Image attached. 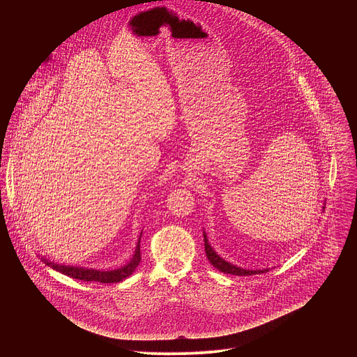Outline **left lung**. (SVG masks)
<instances>
[{
	"label": "left lung",
	"instance_id": "obj_1",
	"mask_svg": "<svg viewBox=\"0 0 357 357\" xmlns=\"http://www.w3.org/2000/svg\"><path fill=\"white\" fill-rule=\"evenodd\" d=\"M322 209H325V205L322 206ZM203 240H205V251H206V256H208V260L212 263V266L215 268H218L219 271L225 273V274H233V275H254V274H263V273H267L268 268H264V270H245V268H241V267H237L229 261H226L225 259H222L219 254L213 250V247L209 244V240H208V234L206 231H203Z\"/></svg>",
	"mask_w": 357,
	"mask_h": 357
}]
</instances>
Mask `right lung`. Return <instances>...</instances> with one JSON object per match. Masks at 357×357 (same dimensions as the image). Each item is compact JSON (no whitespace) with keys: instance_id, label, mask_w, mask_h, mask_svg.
<instances>
[{"instance_id":"1","label":"right lung","mask_w":357,"mask_h":357,"mask_svg":"<svg viewBox=\"0 0 357 357\" xmlns=\"http://www.w3.org/2000/svg\"><path fill=\"white\" fill-rule=\"evenodd\" d=\"M142 234V233H141ZM141 234L135 247V251L132 254L131 260L120 267V268H114V270H94V268H84V267H77V266H65V264H56L54 261H50L47 259H45L43 256H40V260L50 268H54L68 277L76 278V280H82V281H96V282H103V284H113V282H120L123 280H126L127 277H130L134 270L138 267L139 261H141V251H139V241H141Z\"/></svg>"}]
</instances>
